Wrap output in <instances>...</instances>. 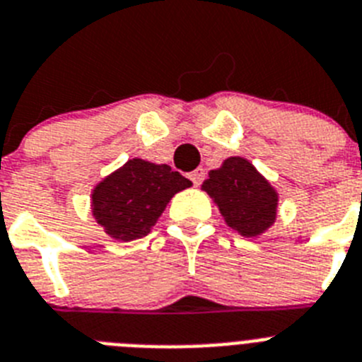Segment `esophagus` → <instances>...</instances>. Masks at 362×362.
I'll return each mask as SVG.
<instances>
[{"mask_svg": "<svg viewBox=\"0 0 362 362\" xmlns=\"http://www.w3.org/2000/svg\"><path fill=\"white\" fill-rule=\"evenodd\" d=\"M204 177H206V173H204L202 168L194 169L193 173H189V178H191V182H193L194 185H200V184H202Z\"/></svg>", "mask_w": 362, "mask_h": 362, "instance_id": "34e87169", "label": "esophagus"}]
</instances>
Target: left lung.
Segmentation results:
<instances>
[{"mask_svg": "<svg viewBox=\"0 0 362 362\" xmlns=\"http://www.w3.org/2000/svg\"><path fill=\"white\" fill-rule=\"evenodd\" d=\"M202 189L218 206L226 224L242 237H259L275 222L279 204L275 187L242 156H231L209 171Z\"/></svg>", "mask_w": 362, "mask_h": 362, "instance_id": "8db88e82", "label": "left lung"}]
</instances>
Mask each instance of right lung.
I'll return each mask as SVG.
<instances>
[{
  "instance_id": "obj_1",
  "label": "right lung",
  "mask_w": 362,
  "mask_h": 362,
  "mask_svg": "<svg viewBox=\"0 0 362 362\" xmlns=\"http://www.w3.org/2000/svg\"><path fill=\"white\" fill-rule=\"evenodd\" d=\"M189 185L191 180L168 163L127 160L93 189V216L109 237L136 240L149 233L169 200Z\"/></svg>"
}]
</instances>
